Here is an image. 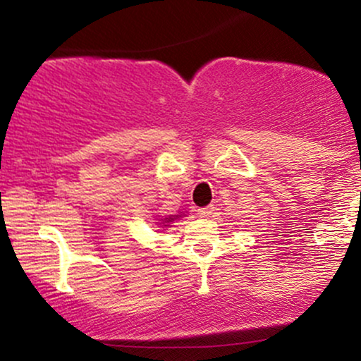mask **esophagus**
<instances>
[{
	"mask_svg": "<svg viewBox=\"0 0 361 361\" xmlns=\"http://www.w3.org/2000/svg\"><path fill=\"white\" fill-rule=\"evenodd\" d=\"M214 212V207H204V209H198L197 214L200 215V217H210Z\"/></svg>",
	"mask_w": 361,
	"mask_h": 361,
	"instance_id": "obj_1",
	"label": "esophagus"
}]
</instances>
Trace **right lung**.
<instances>
[{"instance_id":"add662e5","label":"right lung","mask_w":361,"mask_h":361,"mask_svg":"<svg viewBox=\"0 0 361 361\" xmlns=\"http://www.w3.org/2000/svg\"><path fill=\"white\" fill-rule=\"evenodd\" d=\"M168 221H173V219H171V217H169V219H168Z\"/></svg>"}]
</instances>
